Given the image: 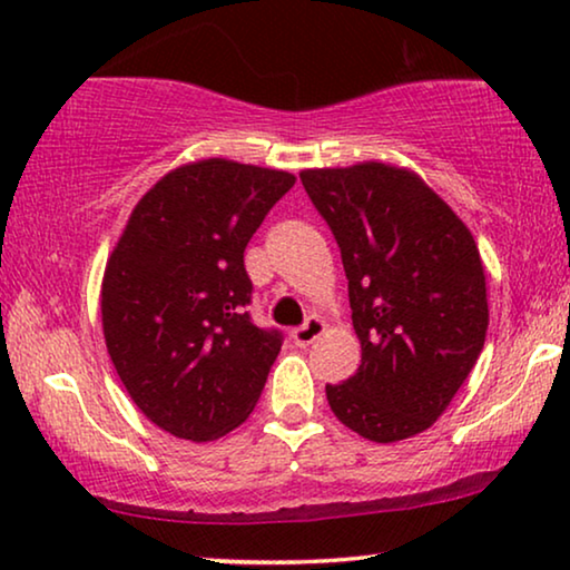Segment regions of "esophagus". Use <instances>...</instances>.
Segmentation results:
<instances>
[{"instance_id":"esophagus-1","label":"esophagus","mask_w":570,"mask_h":570,"mask_svg":"<svg viewBox=\"0 0 570 570\" xmlns=\"http://www.w3.org/2000/svg\"><path fill=\"white\" fill-rule=\"evenodd\" d=\"M324 332H326V324H324V318H318V316H311L308 322L303 324V326H295L291 337H293L295 345L306 347V345H311V342H316L318 337H322Z\"/></svg>"}]
</instances>
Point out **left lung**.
<instances>
[{"label": "left lung", "instance_id": "obj_1", "mask_svg": "<svg viewBox=\"0 0 570 570\" xmlns=\"http://www.w3.org/2000/svg\"><path fill=\"white\" fill-rule=\"evenodd\" d=\"M337 238L361 365L326 386L342 425L394 443L423 433L470 376L488 334L485 267L472 233L415 170L363 160L301 170Z\"/></svg>", "mask_w": 570, "mask_h": 570}]
</instances>
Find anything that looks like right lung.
I'll use <instances>...</instances> for the list:
<instances>
[{"mask_svg":"<svg viewBox=\"0 0 570 570\" xmlns=\"http://www.w3.org/2000/svg\"><path fill=\"white\" fill-rule=\"evenodd\" d=\"M293 184L228 158L184 163L142 194L108 254V355L139 412L176 439H220L259 402L283 342L244 311V252Z\"/></svg>","mask_w":570,"mask_h":570,"instance_id":"obj_1","label":"right lung"}]
</instances>
